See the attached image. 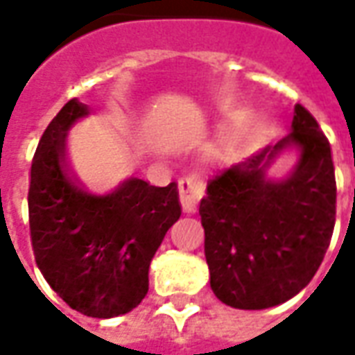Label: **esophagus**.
Segmentation results:
<instances>
[{
    "label": "esophagus",
    "instance_id": "obj_1",
    "mask_svg": "<svg viewBox=\"0 0 355 355\" xmlns=\"http://www.w3.org/2000/svg\"><path fill=\"white\" fill-rule=\"evenodd\" d=\"M205 192V184L198 175H188V177L180 178L178 182V196H180V205L184 209V213L192 215L198 211L200 200L203 198Z\"/></svg>",
    "mask_w": 355,
    "mask_h": 355
}]
</instances>
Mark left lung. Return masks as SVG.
<instances>
[{"mask_svg": "<svg viewBox=\"0 0 355 355\" xmlns=\"http://www.w3.org/2000/svg\"><path fill=\"white\" fill-rule=\"evenodd\" d=\"M301 148L285 181L266 171L283 147ZM211 289L224 304L264 310L312 282L335 228L336 182L327 137L297 104L293 132L247 162L216 173L200 203Z\"/></svg>", "mask_w": 355, "mask_h": 355, "instance_id": "1", "label": "left lung"}]
</instances>
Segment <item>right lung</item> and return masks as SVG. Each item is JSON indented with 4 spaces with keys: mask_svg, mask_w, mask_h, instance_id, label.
Here are the masks:
<instances>
[{
    "mask_svg": "<svg viewBox=\"0 0 355 355\" xmlns=\"http://www.w3.org/2000/svg\"><path fill=\"white\" fill-rule=\"evenodd\" d=\"M89 110L68 101L47 125L32 162L28 213L35 262L51 289L76 312L116 318L148 293V268L180 218L175 182L129 178L94 196L66 169V132Z\"/></svg>",
    "mask_w": 355,
    "mask_h": 355,
    "instance_id": "obj_1",
    "label": "right lung"
}]
</instances>
